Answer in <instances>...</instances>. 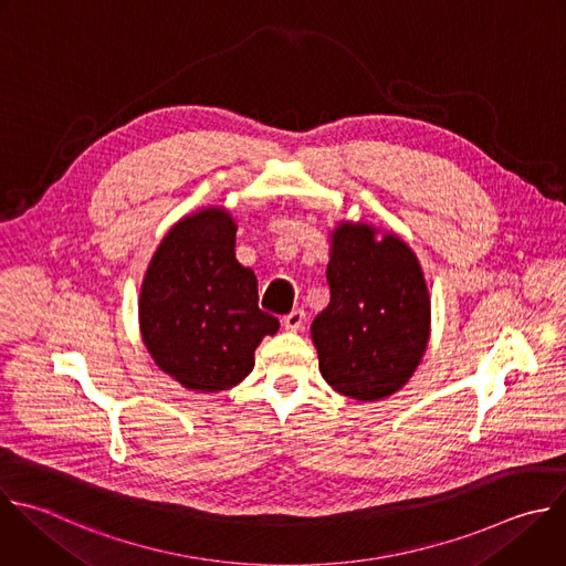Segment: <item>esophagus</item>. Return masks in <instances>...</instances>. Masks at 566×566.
<instances>
[{
    "label": "esophagus",
    "instance_id": "34e87169",
    "mask_svg": "<svg viewBox=\"0 0 566 566\" xmlns=\"http://www.w3.org/2000/svg\"><path fill=\"white\" fill-rule=\"evenodd\" d=\"M304 319H306L304 311H302V308H295V311H291V313L282 319V324H284V328H286V331L297 333V331H302V328H304Z\"/></svg>",
    "mask_w": 566,
    "mask_h": 566
}]
</instances>
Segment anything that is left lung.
I'll return each mask as SVG.
<instances>
[{"label":"left lung","instance_id":"1","mask_svg":"<svg viewBox=\"0 0 566 566\" xmlns=\"http://www.w3.org/2000/svg\"><path fill=\"white\" fill-rule=\"evenodd\" d=\"M328 306L313 319L319 373L344 398L378 402L400 391L431 335V295L413 249L366 222L331 231Z\"/></svg>","mask_w":566,"mask_h":566}]
</instances>
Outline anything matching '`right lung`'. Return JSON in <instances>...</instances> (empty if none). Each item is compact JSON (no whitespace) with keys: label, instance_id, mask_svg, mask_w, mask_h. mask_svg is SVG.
<instances>
[{"label":"right lung","instance_id":"1","mask_svg":"<svg viewBox=\"0 0 566 566\" xmlns=\"http://www.w3.org/2000/svg\"><path fill=\"white\" fill-rule=\"evenodd\" d=\"M224 207L181 218L155 249L139 291V333L153 361L188 391L240 385L280 322L260 311L255 273L235 258Z\"/></svg>","mask_w":566,"mask_h":566}]
</instances>
